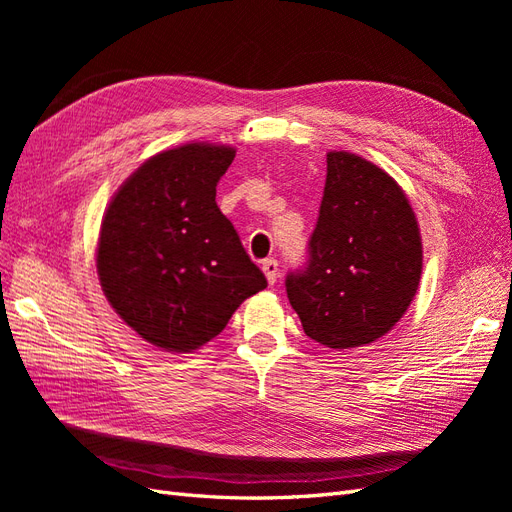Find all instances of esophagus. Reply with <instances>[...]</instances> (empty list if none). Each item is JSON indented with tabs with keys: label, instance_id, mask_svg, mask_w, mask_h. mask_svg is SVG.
<instances>
[{
	"label": "esophagus",
	"instance_id": "esophagus-1",
	"mask_svg": "<svg viewBox=\"0 0 512 512\" xmlns=\"http://www.w3.org/2000/svg\"><path fill=\"white\" fill-rule=\"evenodd\" d=\"M277 267L280 265H277L275 258H267L265 262H262V273H265L269 284H275V280H277Z\"/></svg>",
	"mask_w": 512,
	"mask_h": 512
}]
</instances>
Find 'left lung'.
Masks as SVG:
<instances>
[{
    "instance_id": "1",
    "label": "left lung",
    "mask_w": 512,
    "mask_h": 512,
    "mask_svg": "<svg viewBox=\"0 0 512 512\" xmlns=\"http://www.w3.org/2000/svg\"><path fill=\"white\" fill-rule=\"evenodd\" d=\"M421 271V230L404 190L365 158L329 151L307 262L286 277L305 335L333 350L376 342L406 314Z\"/></svg>"
}]
</instances>
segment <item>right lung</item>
<instances>
[{"label": "right lung", "mask_w": 512, "mask_h": 512, "mask_svg": "<svg viewBox=\"0 0 512 512\" xmlns=\"http://www.w3.org/2000/svg\"><path fill=\"white\" fill-rule=\"evenodd\" d=\"M232 160L235 149L211 143L162 151L134 170L104 213L96 262L106 299L166 352L205 346L267 288L215 203Z\"/></svg>", "instance_id": "1"}]
</instances>
